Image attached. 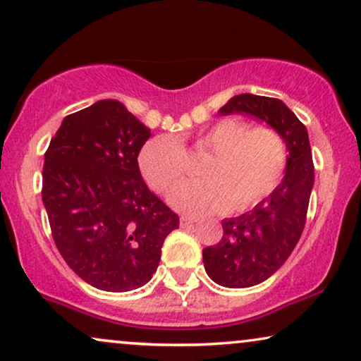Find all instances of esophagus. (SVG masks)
Segmentation results:
<instances>
[{
    "instance_id": "obj_1",
    "label": "esophagus",
    "mask_w": 361,
    "mask_h": 361,
    "mask_svg": "<svg viewBox=\"0 0 361 361\" xmlns=\"http://www.w3.org/2000/svg\"><path fill=\"white\" fill-rule=\"evenodd\" d=\"M194 222H195L194 219H190V217H180V226L182 227H190Z\"/></svg>"
}]
</instances>
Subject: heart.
<instances>
[{
  "mask_svg": "<svg viewBox=\"0 0 361 361\" xmlns=\"http://www.w3.org/2000/svg\"><path fill=\"white\" fill-rule=\"evenodd\" d=\"M195 144L212 152L204 180L179 184L169 202L180 212L200 215L252 207L272 192L287 169V142L272 126L222 119L202 130ZM139 169L151 189L166 192L185 174L187 154L174 135H156L140 149Z\"/></svg>",
  "mask_w": 361,
  "mask_h": 361,
  "instance_id": "b5f03b06",
  "label": "heart"
}]
</instances>
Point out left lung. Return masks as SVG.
<instances>
[{"mask_svg": "<svg viewBox=\"0 0 361 361\" xmlns=\"http://www.w3.org/2000/svg\"><path fill=\"white\" fill-rule=\"evenodd\" d=\"M219 112L264 121L288 149L285 176L272 194L249 212L222 221L221 242L202 250L205 272L215 283L245 288L272 277L300 240L315 177L312 149L305 126L275 97L238 94Z\"/></svg>", "mask_w": 361, "mask_h": 361, "instance_id": "8db88e82", "label": "left lung"}]
</instances>
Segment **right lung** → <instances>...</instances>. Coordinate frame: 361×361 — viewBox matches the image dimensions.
<instances>
[{"mask_svg": "<svg viewBox=\"0 0 361 361\" xmlns=\"http://www.w3.org/2000/svg\"><path fill=\"white\" fill-rule=\"evenodd\" d=\"M151 129L102 99L64 118L44 154L43 204L59 254L84 282L129 292L152 279L179 215L147 189L137 156Z\"/></svg>", "mask_w": 361, "mask_h": 361, "instance_id": "obj_1", "label": "right lung"}]
</instances>
